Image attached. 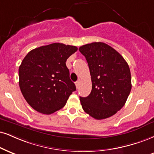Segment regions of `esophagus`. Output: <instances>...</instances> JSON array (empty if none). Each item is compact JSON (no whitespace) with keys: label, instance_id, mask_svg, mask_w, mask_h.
Returning <instances> with one entry per match:
<instances>
[{"label":"esophagus","instance_id":"34e87169","mask_svg":"<svg viewBox=\"0 0 154 154\" xmlns=\"http://www.w3.org/2000/svg\"><path fill=\"white\" fill-rule=\"evenodd\" d=\"M75 86H76V88H79V81H76V82L75 83Z\"/></svg>","mask_w":154,"mask_h":154}]
</instances>
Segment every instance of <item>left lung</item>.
<instances>
[{
	"instance_id": "1",
	"label": "left lung",
	"mask_w": 154,
	"mask_h": 154,
	"mask_svg": "<svg viewBox=\"0 0 154 154\" xmlns=\"http://www.w3.org/2000/svg\"><path fill=\"white\" fill-rule=\"evenodd\" d=\"M79 51L88 62L92 82L89 96L80 97L83 111L97 120L111 117L124 106L131 90L129 66L104 43L83 45Z\"/></svg>"
}]
</instances>
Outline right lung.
Returning a JSON list of instances; mask_svg holds the SVG:
<instances>
[{
	"label": "right lung",
	"mask_w": 154,
	"mask_h": 154,
	"mask_svg": "<svg viewBox=\"0 0 154 154\" xmlns=\"http://www.w3.org/2000/svg\"><path fill=\"white\" fill-rule=\"evenodd\" d=\"M73 45L54 43L30 51L19 66V86L35 111L51 114L66 105L75 86L66 65L77 51Z\"/></svg>",
	"instance_id": "1"
}]
</instances>
